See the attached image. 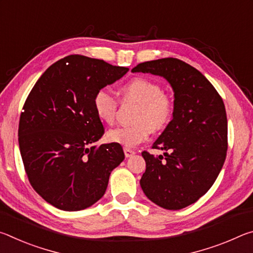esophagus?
Listing matches in <instances>:
<instances>
[{"label":"esophagus","instance_id":"34e87169","mask_svg":"<svg viewBox=\"0 0 253 253\" xmlns=\"http://www.w3.org/2000/svg\"><path fill=\"white\" fill-rule=\"evenodd\" d=\"M124 153H125V156L126 157H130L135 154V152L132 151V149H129V148H124Z\"/></svg>","mask_w":253,"mask_h":253}]
</instances>
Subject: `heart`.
I'll return each instance as SVG.
<instances>
[{
  "label": "heart",
  "instance_id": "1",
  "mask_svg": "<svg viewBox=\"0 0 253 253\" xmlns=\"http://www.w3.org/2000/svg\"><path fill=\"white\" fill-rule=\"evenodd\" d=\"M121 95L124 101L137 104L131 119L134 124L110 129L106 135L108 142L121 144L126 148L135 147L146 140L152 130L161 131L172 121L174 102L155 81L143 77L132 78L122 85ZM92 106L99 121L105 124L115 122L118 104L107 89L96 91Z\"/></svg>",
  "mask_w": 253,
  "mask_h": 253
}]
</instances>
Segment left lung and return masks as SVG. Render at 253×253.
<instances>
[{"instance_id":"obj_1","label":"left lung","mask_w":253,"mask_h":253,"mask_svg":"<svg viewBox=\"0 0 253 253\" xmlns=\"http://www.w3.org/2000/svg\"><path fill=\"white\" fill-rule=\"evenodd\" d=\"M132 72L162 76L174 90L173 119L153 144L165 151H144L146 170L140 186L147 198L166 210L195 203L211 188L228 149L225 107L213 84L194 67L176 58L139 63Z\"/></svg>"}]
</instances>
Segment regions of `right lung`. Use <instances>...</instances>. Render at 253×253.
Segmentation results:
<instances>
[{
  "label": "right lung",
  "mask_w": 253,
  "mask_h": 253,
  "mask_svg": "<svg viewBox=\"0 0 253 253\" xmlns=\"http://www.w3.org/2000/svg\"><path fill=\"white\" fill-rule=\"evenodd\" d=\"M128 70L72 54L50 66L30 91L20 116V152L30 184L53 207L63 211L91 207L125 158L121 144L93 145L105 128L92 98Z\"/></svg>",
  "instance_id": "add662e5"
}]
</instances>
